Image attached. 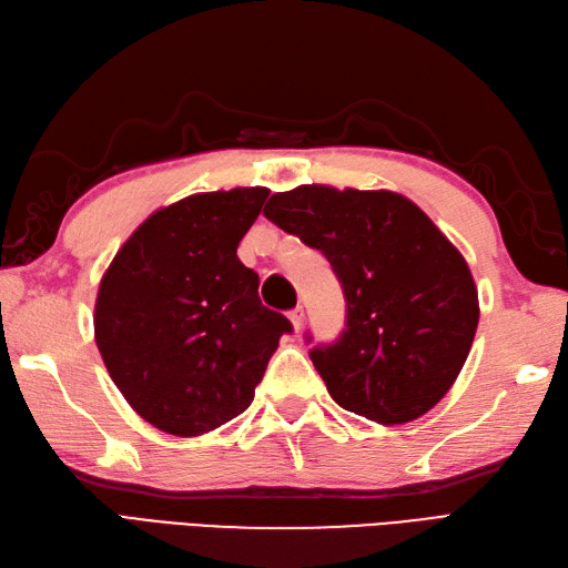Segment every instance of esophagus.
<instances>
[{"mask_svg":"<svg viewBox=\"0 0 568 568\" xmlns=\"http://www.w3.org/2000/svg\"><path fill=\"white\" fill-rule=\"evenodd\" d=\"M288 321H292L294 332H301L303 323H306V313H303V308H294L292 313H288Z\"/></svg>","mask_w":568,"mask_h":568,"instance_id":"esophagus-1","label":"esophagus"}]
</instances>
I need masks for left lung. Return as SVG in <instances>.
Instances as JSON below:
<instances>
[{"label": "left lung", "instance_id": "8db88e82", "mask_svg": "<svg viewBox=\"0 0 568 568\" xmlns=\"http://www.w3.org/2000/svg\"><path fill=\"white\" fill-rule=\"evenodd\" d=\"M265 216L321 251L342 284L344 332L311 349L332 399L385 426L419 419L458 378L479 323L458 247L390 190L301 185L272 195Z\"/></svg>", "mask_w": 568, "mask_h": 568}]
</instances>
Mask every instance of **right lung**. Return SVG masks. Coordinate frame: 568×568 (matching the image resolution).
Returning a JSON list of instances; mask_svg holds the SVG:
<instances>
[{
    "mask_svg": "<svg viewBox=\"0 0 568 568\" xmlns=\"http://www.w3.org/2000/svg\"><path fill=\"white\" fill-rule=\"evenodd\" d=\"M267 195L233 187L163 206L103 274L95 344L130 407L165 434L202 436L239 417L292 332L236 255Z\"/></svg>",
    "mask_w": 568,
    "mask_h": 568,
    "instance_id": "obj_1",
    "label": "right lung"
}]
</instances>
